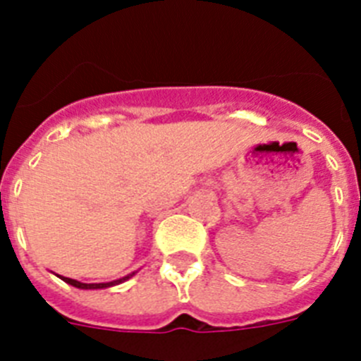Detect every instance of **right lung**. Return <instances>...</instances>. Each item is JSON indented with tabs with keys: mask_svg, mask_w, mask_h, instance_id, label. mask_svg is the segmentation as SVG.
<instances>
[{
	"mask_svg": "<svg viewBox=\"0 0 361 361\" xmlns=\"http://www.w3.org/2000/svg\"><path fill=\"white\" fill-rule=\"evenodd\" d=\"M133 275H135V273H132V275H128V276H123V279H119V280H114V282H106V283H82V282H79V280L66 279V276H61V275H57V276H59L63 282L73 286V288H79V289H104V288H111V286H117V283H123L124 280H128L130 276H133Z\"/></svg>",
	"mask_w": 361,
	"mask_h": 361,
	"instance_id": "obj_1",
	"label": "right lung"
}]
</instances>
